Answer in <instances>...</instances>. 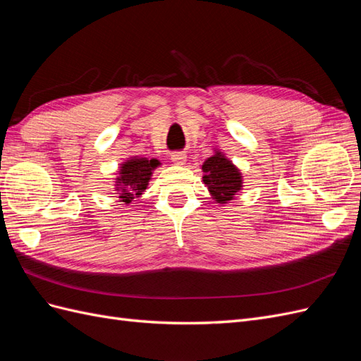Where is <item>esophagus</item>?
Returning a JSON list of instances; mask_svg holds the SVG:
<instances>
[{
  "instance_id": "esophagus-1",
  "label": "esophagus",
  "mask_w": 361,
  "mask_h": 361,
  "mask_svg": "<svg viewBox=\"0 0 361 361\" xmlns=\"http://www.w3.org/2000/svg\"><path fill=\"white\" fill-rule=\"evenodd\" d=\"M170 157H171V161L174 164H178V166H183L185 161H187V155L182 154V152H173Z\"/></svg>"
}]
</instances>
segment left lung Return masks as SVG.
<instances>
[{
    "instance_id": "1",
    "label": "left lung",
    "mask_w": 361,
    "mask_h": 361,
    "mask_svg": "<svg viewBox=\"0 0 361 361\" xmlns=\"http://www.w3.org/2000/svg\"><path fill=\"white\" fill-rule=\"evenodd\" d=\"M202 170L204 173L203 182L216 203L226 204L243 188L241 171L221 152L216 150L215 155L207 158L203 162Z\"/></svg>"
}]
</instances>
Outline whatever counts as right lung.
I'll return each instance as SVG.
<instances>
[{"label":"right lung","instance_id":"add662e5","mask_svg":"<svg viewBox=\"0 0 361 361\" xmlns=\"http://www.w3.org/2000/svg\"><path fill=\"white\" fill-rule=\"evenodd\" d=\"M159 161L155 158H138L133 157L120 164L118 176L116 178V191L120 202L129 204L135 197H140L147 188L152 171L158 166Z\"/></svg>","mask_w":361,"mask_h":361}]
</instances>
